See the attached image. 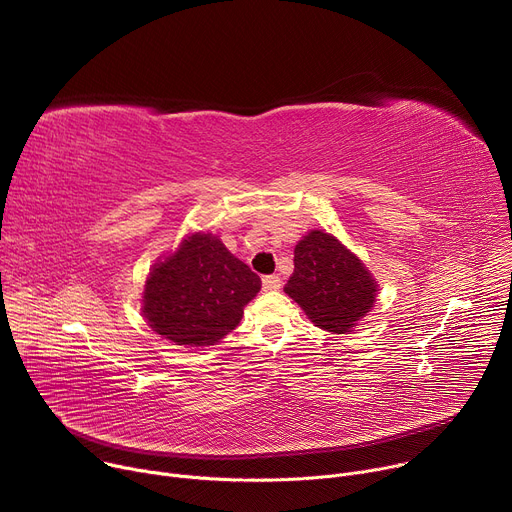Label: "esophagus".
Masks as SVG:
<instances>
[{
	"instance_id": "obj_1",
	"label": "esophagus",
	"mask_w": 512,
	"mask_h": 512,
	"mask_svg": "<svg viewBox=\"0 0 512 512\" xmlns=\"http://www.w3.org/2000/svg\"><path fill=\"white\" fill-rule=\"evenodd\" d=\"M261 283H263V291H275V289L281 287L279 275H265Z\"/></svg>"
}]
</instances>
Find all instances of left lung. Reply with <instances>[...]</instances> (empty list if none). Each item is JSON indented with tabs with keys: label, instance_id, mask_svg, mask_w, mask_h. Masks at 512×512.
I'll return each mask as SVG.
<instances>
[{
	"label": "left lung",
	"instance_id": "left-lung-1",
	"mask_svg": "<svg viewBox=\"0 0 512 512\" xmlns=\"http://www.w3.org/2000/svg\"><path fill=\"white\" fill-rule=\"evenodd\" d=\"M283 291L314 326L344 334L373 310L379 283L334 235L310 231L294 249V273Z\"/></svg>",
	"mask_w": 512,
	"mask_h": 512
}]
</instances>
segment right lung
Masks as SVG:
<instances>
[{
    "label": "right lung",
    "mask_w": 512,
    "mask_h": 512,
    "mask_svg": "<svg viewBox=\"0 0 512 512\" xmlns=\"http://www.w3.org/2000/svg\"><path fill=\"white\" fill-rule=\"evenodd\" d=\"M261 279L212 233L188 235L174 253L152 265L141 314L162 338L212 346L233 332Z\"/></svg>",
    "instance_id": "1"
}]
</instances>
